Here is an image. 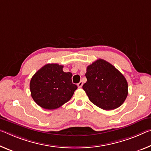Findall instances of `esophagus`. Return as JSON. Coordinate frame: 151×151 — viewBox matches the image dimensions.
Instances as JSON below:
<instances>
[{"label":"esophagus","mask_w":151,"mask_h":151,"mask_svg":"<svg viewBox=\"0 0 151 151\" xmlns=\"http://www.w3.org/2000/svg\"><path fill=\"white\" fill-rule=\"evenodd\" d=\"M83 82H82V81H81V82H79V83H78L77 86H78V88H81V87H83Z\"/></svg>","instance_id":"1"}]
</instances>
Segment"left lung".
Wrapping results in <instances>:
<instances>
[{
    "instance_id": "obj_1",
    "label": "left lung",
    "mask_w": 151,
    "mask_h": 151,
    "mask_svg": "<svg viewBox=\"0 0 151 151\" xmlns=\"http://www.w3.org/2000/svg\"><path fill=\"white\" fill-rule=\"evenodd\" d=\"M87 82L83 88L95 106L105 110L121 106L128 95V83L124 76L108 62L97 60L87 67Z\"/></svg>"
}]
</instances>
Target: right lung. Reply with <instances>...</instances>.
Wrapping results in <instances>:
<instances>
[{
  "label": "right lung",
  "mask_w": 151,
  "mask_h": 151,
  "mask_svg": "<svg viewBox=\"0 0 151 151\" xmlns=\"http://www.w3.org/2000/svg\"><path fill=\"white\" fill-rule=\"evenodd\" d=\"M63 68V66L58 64H47L32 76L29 85L31 95L42 108H58L71 99L77 88L72 82V73H65Z\"/></svg>",
  "instance_id": "1"
}]
</instances>
